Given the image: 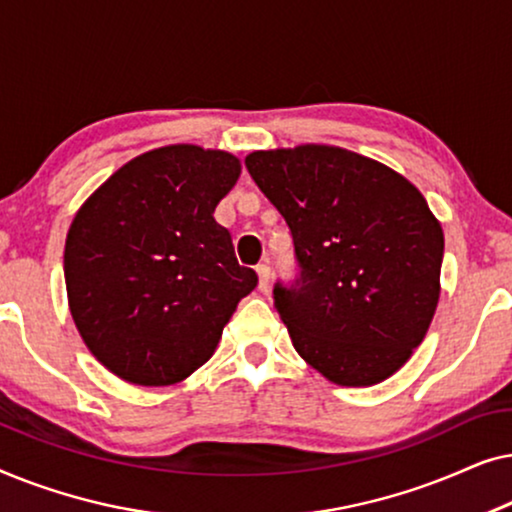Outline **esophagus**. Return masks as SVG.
<instances>
[{"mask_svg": "<svg viewBox=\"0 0 512 512\" xmlns=\"http://www.w3.org/2000/svg\"><path fill=\"white\" fill-rule=\"evenodd\" d=\"M256 272H258V289L261 291H268L270 289V277H272V272H270V265H258L256 268Z\"/></svg>", "mask_w": 512, "mask_h": 512, "instance_id": "1", "label": "esophagus"}]
</instances>
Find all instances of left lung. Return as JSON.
I'll list each match as a JSON object with an SVG mask.
<instances>
[{
  "label": "left lung",
  "mask_w": 512,
  "mask_h": 512,
  "mask_svg": "<svg viewBox=\"0 0 512 512\" xmlns=\"http://www.w3.org/2000/svg\"><path fill=\"white\" fill-rule=\"evenodd\" d=\"M244 165L296 247L298 277L272 291L296 352L340 387L387 380L440 296L445 237L424 195L340 146L254 151Z\"/></svg>",
  "instance_id": "left-lung-1"
}]
</instances>
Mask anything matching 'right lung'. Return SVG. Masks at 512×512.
Listing matches in <instances>:
<instances>
[{
  "label": "right lung",
  "instance_id": "add662e5",
  "mask_svg": "<svg viewBox=\"0 0 512 512\" xmlns=\"http://www.w3.org/2000/svg\"><path fill=\"white\" fill-rule=\"evenodd\" d=\"M240 170L233 153L163 146L125 163L76 212L65 242L69 312L121 380H186L256 289L214 219Z\"/></svg>",
  "mask_w": 512,
  "mask_h": 512
}]
</instances>
